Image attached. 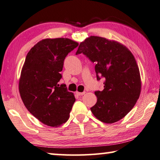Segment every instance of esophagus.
I'll list each match as a JSON object with an SVG mask.
<instances>
[{"instance_id":"34e87169","label":"esophagus","mask_w":160,"mask_h":160,"mask_svg":"<svg viewBox=\"0 0 160 160\" xmlns=\"http://www.w3.org/2000/svg\"><path fill=\"white\" fill-rule=\"evenodd\" d=\"M85 93V92H76L75 94L76 95H78V96H81V95H83Z\"/></svg>"}]
</instances>
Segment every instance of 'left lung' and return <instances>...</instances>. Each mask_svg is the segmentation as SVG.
I'll return each instance as SVG.
<instances>
[{"mask_svg": "<svg viewBox=\"0 0 160 160\" xmlns=\"http://www.w3.org/2000/svg\"><path fill=\"white\" fill-rule=\"evenodd\" d=\"M80 53L95 62L98 80H105L103 90L95 92L98 101L91 112L108 124L122 119L135 106L141 92L140 73L132 53L120 42L98 36L81 42L76 55Z\"/></svg>", "mask_w": 160, "mask_h": 160, "instance_id": "left-lung-1", "label": "left lung"}]
</instances>
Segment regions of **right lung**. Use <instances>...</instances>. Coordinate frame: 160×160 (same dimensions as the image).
Wrapping results in <instances>:
<instances>
[{
  "label": "right lung",
  "mask_w": 160,
  "mask_h": 160,
  "mask_svg": "<svg viewBox=\"0 0 160 160\" xmlns=\"http://www.w3.org/2000/svg\"><path fill=\"white\" fill-rule=\"evenodd\" d=\"M69 38H46L28 52L19 80V92L27 110L48 126L58 127L69 119L75 101L65 85H59L67 55L77 48Z\"/></svg>",
  "instance_id": "add662e5"
}]
</instances>
